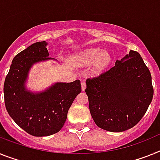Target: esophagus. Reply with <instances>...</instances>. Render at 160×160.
<instances>
[{"instance_id":"34e87169","label":"esophagus","mask_w":160,"mask_h":160,"mask_svg":"<svg viewBox=\"0 0 160 160\" xmlns=\"http://www.w3.org/2000/svg\"><path fill=\"white\" fill-rule=\"evenodd\" d=\"M81 88H82V91L85 90V88H86V84L84 81H82L81 82Z\"/></svg>"}]
</instances>
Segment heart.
I'll return each instance as SVG.
<instances>
[{
	"instance_id": "1",
	"label": "heart",
	"mask_w": 160,
	"mask_h": 160,
	"mask_svg": "<svg viewBox=\"0 0 160 160\" xmlns=\"http://www.w3.org/2000/svg\"><path fill=\"white\" fill-rule=\"evenodd\" d=\"M111 61L110 53L99 48L85 49L75 56V62L77 66L84 67L91 64L89 73L92 76H99L105 72Z\"/></svg>"
}]
</instances>
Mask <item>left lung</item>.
<instances>
[{
  "mask_svg": "<svg viewBox=\"0 0 160 160\" xmlns=\"http://www.w3.org/2000/svg\"><path fill=\"white\" fill-rule=\"evenodd\" d=\"M89 111L99 128L123 132L132 128L148 109L154 94L151 75L141 55L130 50L115 66L86 80Z\"/></svg>",
  "mask_w": 160,
  "mask_h": 160,
  "instance_id": "8db88e82",
  "label": "left lung"
}]
</instances>
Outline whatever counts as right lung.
<instances>
[{
	"label": "right lung",
	"instance_id": "right-lung-1",
	"mask_svg": "<svg viewBox=\"0 0 160 160\" xmlns=\"http://www.w3.org/2000/svg\"><path fill=\"white\" fill-rule=\"evenodd\" d=\"M46 41L34 43L16 55L4 84L5 108L20 128L35 137L59 132L76 97L81 92L80 81L57 82L41 92L27 88L33 65L48 60Z\"/></svg>",
	"mask_w": 160,
	"mask_h": 160
}]
</instances>
